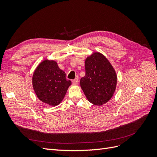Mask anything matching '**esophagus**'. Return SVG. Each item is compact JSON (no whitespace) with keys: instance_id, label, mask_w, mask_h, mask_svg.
I'll return each instance as SVG.
<instances>
[{"instance_id":"34e87169","label":"esophagus","mask_w":157,"mask_h":157,"mask_svg":"<svg viewBox=\"0 0 157 157\" xmlns=\"http://www.w3.org/2000/svg\"><path fill=\"white\" fill-rule=\"evenodd\" d=\"M72 82H73L74 84H77L78 82V78H75L74 80H72Z\"/></svg>"}]
</instances>
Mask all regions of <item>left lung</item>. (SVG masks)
I'll return each mask as SVG.
<instances>
[{
  "instance_id": "obj_1",
  "label": "left lung",
  "mask_w": 157,
  "mask_h": 157,
  "mask_svg": "<svg viewBox=\"0 0 157 157\" xmlns=\"http://www.w3.org/2000/svg\"><path fill=\"white\" fill-rule=\"evenodd\" d=\"M86 75L80 80L88 100L94 105L107 103L115 92L117 76L115 69L100 52H94L85 60Z\"/></svg>"
}]
</instances>
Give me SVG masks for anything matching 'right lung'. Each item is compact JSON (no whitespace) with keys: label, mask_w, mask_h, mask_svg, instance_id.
Instances as JSON below:
<instances>
[{"label":"right lung","mask_w":157,"mask_h":157,"mask_svg":"<svg viewBox=\"0 0 157 157\" xmlns=\"http://www.w3.org/2000/svg\"><path fill=\"white\" fill-rule=\"evenodd\" d=\"M33 88L41 101L56 106L62 101L69 87L70 80L59 69L54 60L44 59L38 65L32 77Z\"/></svg>","instance_id":"add662e5"}]
</instances>
